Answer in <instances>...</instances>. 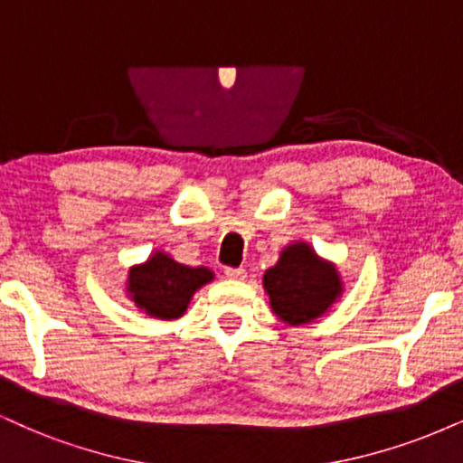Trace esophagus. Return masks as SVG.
Listing matches in <instances>:
<instances>
[{"label":"esophagus","instance_id":"obj_1","mask_svg":"<svg viewBox=\"0 0 463 463\" xmlns=\"http://www.w3.org/2000/svg\"><path fill=\"white\" fill-rule=\"evenodd\" d=\"M225 277L232 281H244L247 279V270L244 268H225Z\"/></svg>","mask_w":463,"mask_h":463}]
</instances>
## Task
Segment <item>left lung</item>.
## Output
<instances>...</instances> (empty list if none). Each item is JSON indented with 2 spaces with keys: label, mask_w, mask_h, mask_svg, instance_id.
Returning <instances> with one entry per match:
<instances>
[{
  "label": "left lung",
  "mask_w": 463,
  "mask_h": 463,
  "mask_svg": "<svg viewBox=\"0 0 463 463\" xmlns=\"http://www.w3.org/2000/svg\"><path fill=\"white\" fill-rule=\"evenodd\" d=\"M264 289L279 319L300 326L322 316L341 294V279L333 264L322 261L309 244L296 242L268 268Z\"/></svg>",
  "instance_id": "obj_1"
}]
</instances>
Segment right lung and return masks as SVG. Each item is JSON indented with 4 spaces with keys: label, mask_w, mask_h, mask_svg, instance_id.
<instances>
[{
    "label": "right lung",
    "mask_w": 463,
    "mask_h": 463,
    "mask_svg": "<svg viewBox=\"0 0 463 463\" xmlns=\"http://www.w3.org/2000/svg\"><path fill=\"white\" fill-rule=\"evenodd\" d=\"M208 268L178 264L165 253H154L146 264L130 268L128 296L147 316L175 319L186 311L193 294L213 281Z\"/></svg>",
    "instance_id": "obj_1"
}]
</instances>
